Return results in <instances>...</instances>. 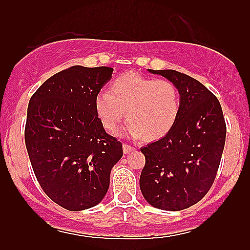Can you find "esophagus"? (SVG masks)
Here are the masks:
<instances>
[{
	"mask_svg": "<svg viewBox=\"0 0 250 250\" xmlns=\"http://www.w3.org/2000/svg\"><path fill=\"white\" fill-rule=\"evenodd\" d=\"M133 150H134V147H133V146L127 145V144H123V152H125V153L132 152Z\"/></svg>",
	"mask_w": 250,
	"mask_h": 250,
	"instance_id": "1",
	"label": "esophagus"
}]
</instances>
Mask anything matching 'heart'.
<instances>
[{"instance_id":"b5f03b06","label":"heart","mask_w":250,"mask_h":250,"mask_svg":"<svg viewBox=\"0 0 250 250\" xmlns=\"http://www.w3.org/2000/svg\"><path fill=\"white\" fill-rule=\"evenodd\" d=\"M103 127L115 134L127 112L128 134L134 139H162L175 125L181 110L178 87L168 80L127 72L111 82L110 93L102 92L94 102Z\"/></svg>"}]
</instances>
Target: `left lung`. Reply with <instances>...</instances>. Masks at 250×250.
Wrapping results in <instances>:
<instances>
[{"label":"left lung","instance_id":"left-lung-1","mask_svg":"<svg viewBox=\"0 0 250 250\" xmlns=\"http://www.w3.org/2000/svg\"><path fill=\"white\" fill-rule=\"evenodd\" d=\"M178 87L181 110L166 137L141 147L140 190L152 207L183 210L207 195L215 180L226 139L218 98L201 82L175 70H150Z\"/></svg>","mask_w":250,"mask_h":250}]
</instances>
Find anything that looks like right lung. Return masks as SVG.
Wrapping results in <instances>:
<instances>
[{
	"mask_svg": "<svg viewBox=\"0 0 250 250\" xmlns=\"http://www.w3.org/2000/svg\"><path fill=\"white\" fill-rule=\"evenodd\" d=\"M112 67H69L49 77L31 97L25 145L44 193L67 210L102 202L122 144L105 132L94 102Z\"/></svg>",
	"mask_w": 250,
	"mask_h": 250,
	"instance_id": "add662e5",
	"label": "right lung"
}]
</instances>
